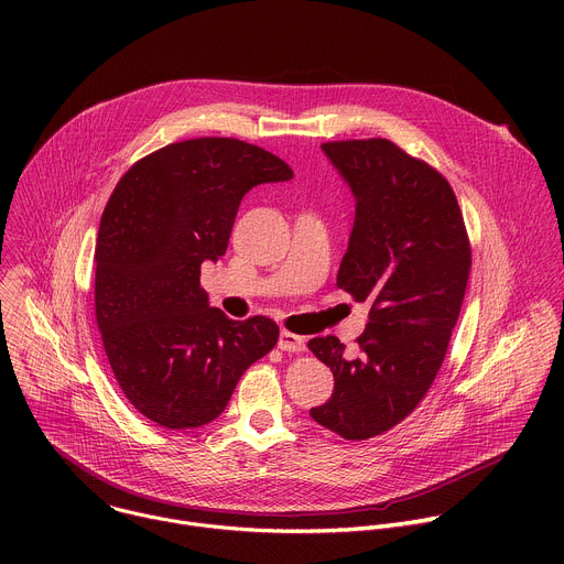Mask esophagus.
Wrapping results in <instances>:
<instances>
[{
  "mask_svg": "<svg viewBox=\"0 0 564 564\" xmlns=\"http://www.w3.org/2000/svg\"><path fill=\"white\" fill-rule=\"evenodd\" d=\"M279 348L285 350V352H303L305 350V339L301 335L290 333V330H281Z\"/></svg>",
  "mask_w": 564,
  "mask_h": 564,
  "instance_id": "obj_1",
  "label": "esophagus"
}]
</instances>
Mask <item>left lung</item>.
Wrapping results in <instances>:
<instances>
[{
	"label": "left lung",
	"mask_w": 564,
	"mask_h": 564,
	"mask_svg": "<svg viewBox=\"0 0 564 564\" xmlns=\"http://www.w3.org/2000/svg\"><path fill=\"white\" fill-rule=\"evenodd\" d=\"M321 149L350 185L357 207L337 285L370 301L357 355L328 335L307 348L335 375L312 420L361 442L404 422L442 368L470 272V243L448 181L386 138L335 140Z\"/></svg>",
	"instance_id": "left-lung-1"
}]
</instances>
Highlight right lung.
Segmentation results:
<instances>
[{
    "label": "right lung",
    "mask_w": 564,
    "mask_h": 564,
    "mask_svg": "<svg viewBox=\"0 0 564 564\" xmlns=\"http://www.w3.org/2000/svg\"><path fill=\"white\" fill-rule=\"evenodd\" d=\"M294 174L236 138L158 149L118 181L96 243V318L131 406L172 431L216 420L240 379L279 341L268 316L209 307L200 263L225 254L243 196Z\"/></svg>",
    "instance_id": "1"
}]
</instances>
